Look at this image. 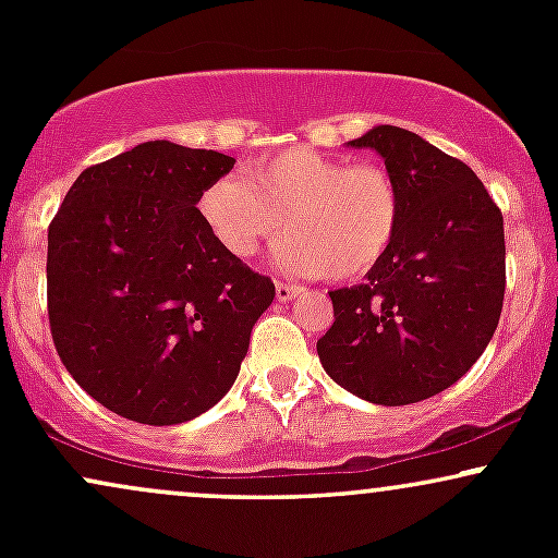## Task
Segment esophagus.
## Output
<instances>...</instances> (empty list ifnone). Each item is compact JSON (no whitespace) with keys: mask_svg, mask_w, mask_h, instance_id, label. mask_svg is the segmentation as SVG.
Instances as JSON below:
<instances>
[{"mask_svg":"<svg viewBox=\"0 0 558 558\" xmlns=\"http://www.w3.org/2000/svg\"><path fill=\"white\" fill-rule=\"evenodd\" d=\"M301 293L299 286H288V283H275V296H278V301H291L296 299Z\"/></svg>","mask_w":558,"mask_h":558,"instance_id":"obj_1","label":"esophagus"}]
</instances>
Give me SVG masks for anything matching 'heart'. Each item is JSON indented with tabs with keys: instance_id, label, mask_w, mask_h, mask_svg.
<instances>
[{
	"instance_id": "b5f03b06",
	"label": "heart",
	"mask_w": 558,
	"mask_h": 558,
	"mask_svg": "<svg viewBox=\"0 0 558 558\" xmlns=\"http://www.w3.org/2000/svg\"><path fill=\"white\" fill-rule=\"evenodd\" d=\"M196 213L233 259L257 257L283 226L288 233L272 252L280 270L351 280L388 254L401 226V191L380 165L288 146L248 159L243 181L222 175L204 185Z\"/></svg>"
}]
</instances>
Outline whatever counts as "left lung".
<instances>
[{"label": "left lung", "instance_id": "obj_1", "mask_svg": "<svg viewBox=\"0 0 558 558\" xmlns=\"http://www.w3.org/2000/svg\"><path fill=\"white\" fill-rule=\"evenodd\" d=\"M349 146L383 157L401 191V226L364 283L330 291L336 323L317 354L364 401L417 403L470 373L496 332L504 217L475 172L417 133L375 125Z\"/></svg>", "mask_w": 558, "mask_h": 558}]
</instances>
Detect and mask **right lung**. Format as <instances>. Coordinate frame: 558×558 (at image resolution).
<instances>
[{
  "instance_id": "1",
  "label": "right lung",
  "mask_w": 558,
  "mask_h": 558,
  "mask_svg": "<svg viewBox=\"0 0 558 558\" xmlns=\"http://www.w3.org/2000/svg\"><path fill=\"white\" fill-rule=\"evenodd\" d=\"M235 159L146 141L86 168L49 226V325L92 399L141 425H181L239 377L275 286L217 246L196 213Z\"/></svg>"
}]
</instances>
